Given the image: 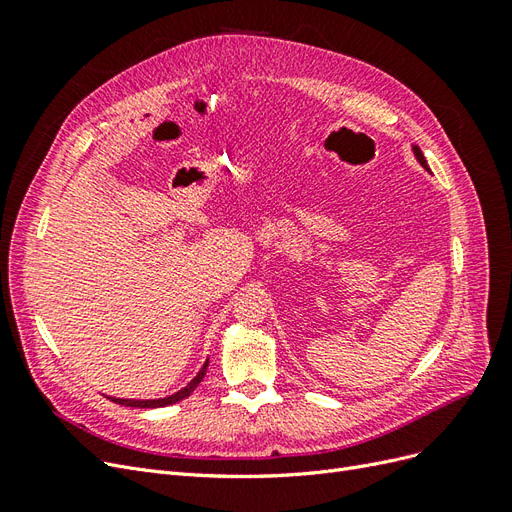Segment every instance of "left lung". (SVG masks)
<instances>
[{
    "instance_id": "obj_1",
    "label": "left lung",
    "mask_w": 512,
    "mask_h": 512,
    "mask_svg": "<svg viewBox=\"0 0 512 512\" xmlns=\"http://www.w3.org/2000/svg\"><path fill=\"white\" fill-rule=\"evenodd\" d=\"M412 151H414V156H416V160H418V162H421V166L429 170V166H427V160H425V156H423V151H421V149H418V145H412Z\"/></svg>"
}]
</instances>
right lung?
Here are the masks:
<instances>
[{
  "instance_id": "add662e5",
  "label": "right lung",
  "mask_w": 512,
  "mask_h": 512,
  "mask_svg": "<svg viewBox=\"0 0 512 512\" xmlns=\"http://www.w3.org/2000/svg\"><path fill=\"white\" fill-rule=\"evenodd\" d=\"M207 365H209V361L200 367V371L196 374V378L188 384V386H183L181 391H177L175 395H168V397H160V399H119V397H108V399H113L115 404H119V406H128V408H164V406H170V404H177V401H181V399H185V397H190L192 395V391L196 389V386L203 382V378H205V371H207Z\"/></svg>"
}]
</instances>
